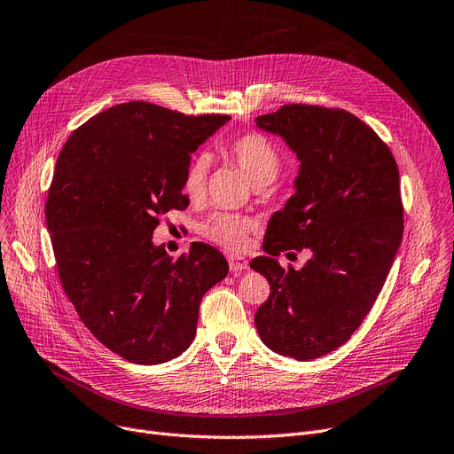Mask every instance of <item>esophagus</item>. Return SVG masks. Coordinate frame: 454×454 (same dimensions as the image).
Listing matches in <instances>:
<instances>
[{"label": "esophagus", "instance_id": "34e87169", "mask_svg": "<svg viewBox=\"0 0 454 454\" xmlns=\"http://www.w3.org/2000/svg\"><path fill=\"white\" fill-rule=\"evenodd\" d=\"M227 261H229V268H231L232 274H239V271L247 270V266H249L247 261L244 257H240V255H229Z\"/></svg>", "mask_w": 454, "mask_h": 454}]
</instances>
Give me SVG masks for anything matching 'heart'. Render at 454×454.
<instances>
[{"instance_id":"b5f03b06","label":"heart","mask_w":454,"mask_h":454,"mask_svg":"<svg viewBox=\"0 0 454 454\" xmlns=\"http://www.w3.org/2000/svg\"><path fill=\"white\" fill-rule=\"evenodd\" d=\"M223 154L234 161L255 186H266L274 180L281 168V158L278 149L268 137L257 132H247L232 137L222 147ZM208 171V160L203 154L192 156L183 175V192L190 201L201 199L205 192V180ZM255 231V222L251 217L239 214L215 212L208 215L199 227L201 237L212 244L225 249L239 251L247 244L249 234Z\"/></svg>"}]
</instances>
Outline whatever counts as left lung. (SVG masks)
Masks as SVG:
<instances>
[{
	"mask_svg": "<svg viewBox=\"0 0 454 454\" xmlns=\"http://www.w3.org/2000/svg\"><path fill=\"white\" fill-rule=\"evenodd\" d=\"M301 161L296 193L271 215L266 257L251 261L270 283L255 324L268 348L315 359L347 342L382 290L403 240L396 161L380 136L340 107L286 104L257 117ZM309 248L301 270L277 257Z\"/></svg>",
	"mask_w": 454,
	"mask_h": 454,
	"instance_id": "left-lung-1",
	"label": "left lung"
}]
</instances>
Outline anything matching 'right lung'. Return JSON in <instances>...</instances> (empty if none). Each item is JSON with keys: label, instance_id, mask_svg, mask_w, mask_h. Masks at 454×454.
Instances as JSON below:
<instances>
[{"label": "right lung", "instance_id": "obj_1", "mask_svg": "<svg viewBox=\"0 0 454 454\" xmlns=\"http://www.w3.org/2000/svg\"><path fill=\"white\" fill-rule=\"evenodd\" d=\"M229 119L134 100L90 117L58 156L46 227L61 285L87 330L132 364L183 354L199 303L229 271L208 244L193 242L176 259L153 244L160 215L190 203V154Z\"/></svg>", "mask_w": 454, "mask_h": 454}]
</instances>
